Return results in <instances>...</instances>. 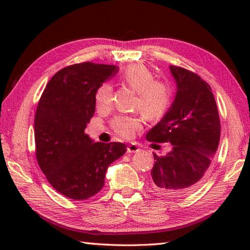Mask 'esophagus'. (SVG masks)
<instances>
[{
  "label": "esophagus",
  "instance_id": "esophagus-1",
  "mask_svg": "<svg viewBox=\"0 0 250 250\" xmlns=\"http://www.w3.org/2000/svg\"><path fill=\"white\" fill-rule=\"evenodd\" d=\"M139 151V146L135 145V143H131V145L128 146L126 147V152L128 153H134V152H138Z\"/></svg>",
  "mask_w": 250,
  "mask_h": 250
}]
</instances>
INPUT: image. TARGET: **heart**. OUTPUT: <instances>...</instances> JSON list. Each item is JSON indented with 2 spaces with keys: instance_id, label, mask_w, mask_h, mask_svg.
<instances>
[{
  "instance_id": "heart-1",
  "label": "heart",
  "mask_w": 250,
  "mask_h": 250,
  "mask_svg": "<svg viewBox=\"0 0 250 250\" xmlns=\"http://www.w3.org/2000/svg\"><path fill=\"white\" fill-rule=\"evenodd\" d=\"M126 86L137 91L135 109H141L146 117L158 119L170 108L173 90L170 83L163 80H154V75L145 65H131L121 75ZM112 88L103 83L96 91V103L100 108L111 104ZM142 120L138 116H118L112 121V128L121 137L130 139L141 128Z\"/></svg>"
}]
</instances>
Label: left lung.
I'll list each match as a JSON object with an SVG mask.
<instances>
[{
  "label": "left lung",
  "mask_w": 250,
  "mask_h": 250,
  "mask_svg": "<svg viewBox=\"0 0 250 250\" xmlns=\"http://www.w3.org/2000/svg\"><path fill=\"white\" fill-rule=\"evenodd\" d=\"M170 71L176 84L174 100L146 139L172 146L166 155L153 153V188L168 196H182L204 180L219 145L221 121L208 83L181 67L170 66Z\"/></svg>",
  "instance_id": "obj_1"
}]
</instances>
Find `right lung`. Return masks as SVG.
I'll use <instances>...</instances> for the list:
<instances>
[{"label": "right lung", "instance_id": "right-lung-1", "mask_svg": "<svg viewBox=\"0 0 250 250\" xmlns=\"http://www.w3.org/2000/svg\"><path fill=\"white\" fill-rule=\"evenodd\" d=\"M118 71L115 65L94 62L66 67L49 80L37 105V162L50 185L71 200L98 193L108 167L126 151L124 143L95 142L84 133L96 110L97 89Z\"/></svg>", "mask_w": 250, "mask_h": 250}]
</instances>
